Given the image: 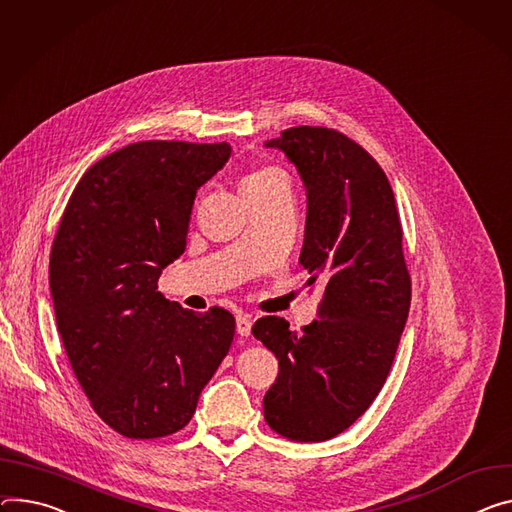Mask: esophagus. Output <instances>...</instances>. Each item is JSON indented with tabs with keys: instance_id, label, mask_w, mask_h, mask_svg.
Here are the masks:
<instances>
[{
	"instance_id": "1",
	"label": "esophagus",
	"mask_w": 512,
	"mask_h": 512,
	"mask_svg": "<svg viewBox=\"0 0 512 512\" xmlns=\"http://www.w3.org/2000/svg\"><path fill=\"white\" fill-rule=\"evenodd\" d=\"M251 318L247 316V314H241V316H237V333L241 335V337H249L251 335Z\"/></svg>"
}]
</instances>
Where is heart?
<instances>
[{
	"label": "heart",
	"mask_w": 512,
	"mask_h": 512,
	"mask_svg": "<svg viewBox=\"0 0 512 512\" xmlns=\"http://www.w3.org/2000/svg\"><path fill=\"white\" fill-rule=\"evenodd\" d=\"M286 179L284 173L275 167H257L251 173H247L241 181V192H259L269 188L271 183Z\"/></svg>",
	"instance_id": "1"
}]
</instances>
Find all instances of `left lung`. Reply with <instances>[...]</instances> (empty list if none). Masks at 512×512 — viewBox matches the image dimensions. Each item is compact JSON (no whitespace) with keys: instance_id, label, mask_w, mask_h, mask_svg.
<instances>
[{"instance_id":"1","label":"left lung","mask_w":512,"mask_h":512,"mask_svg":"<svg viewBox=\"0 0 512 512\" xmlns=\"http://www.w3.org/2000/svg\"><path fill=\"white\" fill-rule=\"evenodd\" d=\"M265 147L284 151L306 185L300 263L324 294L300 333L280 316L255 322L280 361L263 412L277 435L318 443L349 429L392 369L412 292L402 224L384 169L347 134L294 126Z\"/></svg>"}]
</instances>
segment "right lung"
<instances>
[{"instance_id": "add662e5", "label": "right lung", "mask_w": 512, "mask_h": 512, "mask_svg": "<svg viewBox=\"0 0 512 512\" xmlns=\"http://www.w3.org/2000/svg\"><path fill=\"white\" fill-rule=\"evenodd\" d=\"M228 143H132L91 165L51 249L57 329L91 408L128 439H159L192 421L202 388L235 339V316L198 314L159 292L185 251L198 190Z\"/></svg>"}]
</instances>
